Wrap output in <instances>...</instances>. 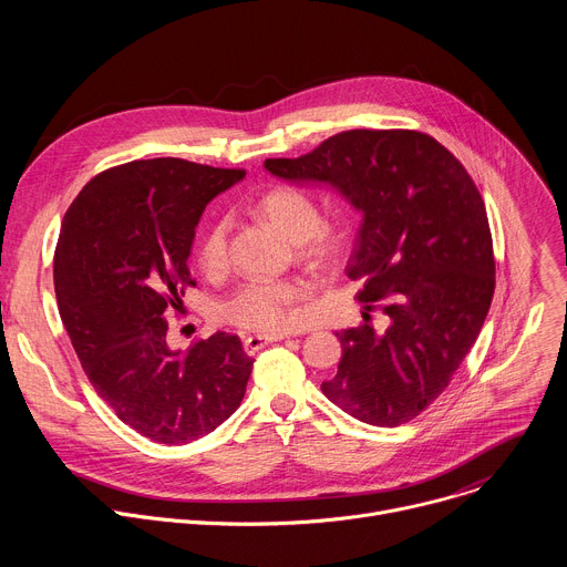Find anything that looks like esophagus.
<instances>
[{
  "mask_svg": "<svg viewBox=\"0 0 567 567\" xmlns=\"http://www.w3.org/2000/svg\"><path fill=\"white\" fill-rule=\"evenodd\" d=\"M287 334H256V337H247L245 339V350L247 354H256L258 350L267 348L269 343H278V341H285Z\"/></svg>",
  "mask_w": 567,
  "mask_h": 567,
  "instance_id": "1",
  "label": "esophagus"
}]
</instances>
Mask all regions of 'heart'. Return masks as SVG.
Here are the masks:
<instances>
[{
    "instance_id": "1",
    "label": "heart",
    "mask_w": 567,
    "mask_h": 567,
    "mask_svg": "<svg viewBox=\"0 0 567 567\" xmlns=\"http://www.w3.org/2000/svg\"><path fill=\"white\" fill-rule=\"evenodd\" d=\"M256 213L274 224L289 241L298 245L305 258L332 262L343 237L332 226L322 224V213L311 195L293 186H276L256 202ZM228 221L213 219L197 241V262L204 271L215 274L226 267ZM302 280H251L241 285L224 305V316L235 326L251 332H285L298 326V300L307 293Z\"/></svg>"
}]
</instances>
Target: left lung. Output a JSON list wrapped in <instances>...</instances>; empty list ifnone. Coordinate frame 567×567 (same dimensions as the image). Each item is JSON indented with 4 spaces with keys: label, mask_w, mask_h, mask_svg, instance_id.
Segmentation results:
<instances>
[{
    "label": "left lung",
    "mask_w": 567,
    "mask_h": 567,
    "mask_svg": "<svg viewBox=\"0 0 567 567\" xmlns=\"http://www.w3.org/2000/svg\"><path fill=\"white\" fill-rule=\"evenodd\" d=\"M291 184H326L363 215L346 274L390 326L341 330L343 357L320 390L359 422L399 426L444 392L494 298L487 208L460 161L413 130H350L298 158H267ZM368 316V313H365Z\"/></svg>",
    "instance_id": "obj_1"
}]
</instances>
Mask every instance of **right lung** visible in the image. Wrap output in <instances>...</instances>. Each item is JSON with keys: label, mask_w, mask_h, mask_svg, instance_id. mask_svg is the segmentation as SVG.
I'll return each instance as SVG.
<instances>
[{"label": "right lung", "mask_w": 567, "mask_h": 567, "mask_svg": "<svg viewBox=\"0 0 567 567\" xmlns=\"http://www.w3.org/2000/svg\"><path fill=\"white\" fill-rule=\"evenodd\" d=\"M245 171L161 156L96 175L69 206L53 258L60 318L99 396L143 437L179 446L226 422L254 359L217 332L188 352L168 309L195 280L188 258L206 204Z\"/></svg>", "instance_id": "right-lung-1"}]
</instances>
